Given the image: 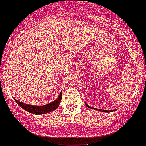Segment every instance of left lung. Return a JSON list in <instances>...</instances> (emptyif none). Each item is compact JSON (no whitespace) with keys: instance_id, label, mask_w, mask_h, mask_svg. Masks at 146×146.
<instances>
[{"instance_id":"left-lung-1","label":"left lung","mask_w":146,"mask_h":146,"mask_svg":"<svg viewBox=\"0 0 146 146\" xmlns=\"http://www.w3.org/2000/svg\"><path fill=\"white\" fill-rule=\"evenodd\" d=\"M85 105L87 106V107H88V108H93V109H95V110H98L100 111H102V112H109L110 111H107V110H102V109H99V108H93V107H91V106H88V105L87 104V103H85Z\"/></svg>"}]
</instances>
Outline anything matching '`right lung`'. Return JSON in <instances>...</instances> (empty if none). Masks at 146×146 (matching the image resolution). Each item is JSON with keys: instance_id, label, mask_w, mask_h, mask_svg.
Masks as SVG:
<instances>
[{"instance_id": "obj_1", "label": "right lung", "mask_w": 146, "mask_h": 146, "mask_svg": "<svg viewBox=\"0 0 146 146\" xmlns=\"http://www.w3.org/2000/svg\"><path fill=\"white\" fill-rule=\"evenodd\" d=\"M62 92L59 93V96L56 100H54L53 102L49 103V104L44 105V106H32V105H28L25 103H23L22 102H19L16 99H14L16 103L20 106L21 108H23L24 110L27 111L28 112L35 114V115H43V114H46L54 111L59 106V102L62 100Z\"/></svg>"}]
</instances>
